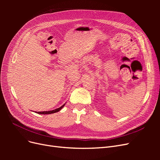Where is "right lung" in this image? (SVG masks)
Wrapping results in <instances>:
<instances>
[{
  "label": "right lung",
  "instance_id": "1",
  "mask_svg": "<svg viewBox=\"0 0 160 160\" xmlns=\"http://www.w3.org/2000/svg\"><path fill=\"white\" fill-rule=\"evenodd\" d=\"M64 105H62L61 107H60L59 108H57L56 109H54V110H52V111H38V112H37V113L38 114H51V113H56V112H58V111H59L62 108L64 107ZM37 113V112H36Z\"/></svg>",
  "mask_w": 160,
  "mask_h": 160
}]
</instances>
